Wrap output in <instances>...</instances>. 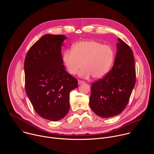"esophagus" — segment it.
Returning <instances> with one entry per match:
<instances>
[{
    "label": "esophagus",
    "instance_id": "obj_1",
    "mask_svg": "<svg viewBox=\"0 0 154 154\" xmlns=\"http://www.w3.org/2000/svg\"><path fill=\"white\" fill-rule=\"evenodd\" d=\"M85 83V82L84 81H82V80H79L78 81V84L79 85H82V84H83V83Z\"/></svg>",
    "mask_w": 154,
    "mask_h": 154
}]
</instances>
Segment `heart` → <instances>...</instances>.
<instances>
[{"label": "heart", "instance_id": "1", "mask_svg": "<svg viewBox=\"0 0 154 154\" xmlns=\"http://www.w3.org/2000/svg\"><path fill=\"white\" fill-rule=\"evenodd\" d=\"M114 51L108 45H103L94 40L76 42L72 46V51H65L63 61L70 74H79L81 77L88 78L93 75L95 79H101L110 69L113 60Z\"/></svg>", "mask_w": 154, "mask_h": 154}]
</instances>
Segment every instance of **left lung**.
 I'll return each mask as SVG.
<instances>
[{"label": "left lung", "mask_w": 154, "mask_h": 154, "mask_svg": "<svg viewBox=\"0 0 154 154\" xmlns=\"http://www.w3.org/2000/svg\"><path fill=\"white\" fill-rule=\"evenodd\" d=\"M116 48L112 71L91 85L90 108L95 114L103 118L122 113L135 85L136 72L132 51L120 38L118 39Z\"/></svg>", "instance_id": "obj_1"}]
</instances>
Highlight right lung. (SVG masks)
I'll list each match as a JSON object with an SVG mask.
<instances>
[{
  "label": "right lung",
  "mask_w": 154,
  "mask_h": 154,
  "mask_svg": "<svg viewBox=\"0 0 154 154\" xmlns=\"http://www.w3.org/2000/svg\"><path fill=\"white\" fill-rule=\"evenodd\" d=\"M64 35L46 34L28 51L24 62L26 91L35 112L51 121L69 110L70 92L78 81L65 70L61 55Z\"/></svg>",
  "instance_id": "right-lung-1"
}]
</instances>
